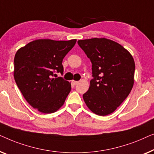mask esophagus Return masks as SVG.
<instances>
[{
    "label": "esophagus",
    "mask_w": 154,
    "mask_h": 154,
    "mask_svg": "<svg viewBox=\"0 0 154 154\" xmlns=\"http://www.w3.org/2000/svg\"><path fill=\"white\" fill-rule=\"evenodd\" d=\"M77 83H78L77 81H75V80H73L72 81V84H74V85H76V84H77Z\"/></svg>",
    "instance_id": "obj_1"
}]
</instances>
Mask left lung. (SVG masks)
<instances>
[{
	"instance_id": "left-lung-1",
	"label": "left lung",
	"mask_w": 154,
	"mask_h": 154,
	"mask_svg": "<svg viewBox=\"0 0 154 154\" xmlns=\"http://www.w3.org/2000/svg\"><path fill=\"white\" fill-rule=\"evenodd\" d=\"M92 63V79L84 100L91 111L106 116L128 96L134 84L133 56L120 44L104 38L78 40Z\"/></svg>"
}]
</instances>
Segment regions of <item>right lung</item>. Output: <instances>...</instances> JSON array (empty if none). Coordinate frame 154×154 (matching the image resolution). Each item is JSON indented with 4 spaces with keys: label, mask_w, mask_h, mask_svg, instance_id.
<instances>
[{
    "label": "right lung",
    "mask_w": 154,
    "mask_h": 154,
    "mask_svg": "<svg viewBox=\"0 0 154 154\" xmlns=\"http://www.w3.org/2000/svg\"><path fill=\"white\" fill-rule=\"evenodd\" d=\"M77 40L39 39L28 43L14 56V77L23 96L35 109L54 113L62 107L71 84L55 72L63 74V59Z\"/></svg>",
    "instance_id": "obj_1"
}]
</instances>
